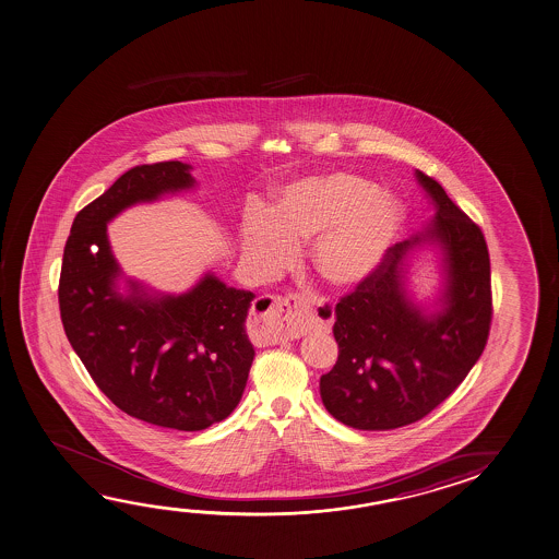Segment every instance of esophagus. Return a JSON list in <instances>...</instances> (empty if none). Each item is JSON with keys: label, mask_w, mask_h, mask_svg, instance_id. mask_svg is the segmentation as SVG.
I'll return each mask as SVG.
<instances>
[{"label": "esophagus", "mask_w": 559, "mask_h": 559, "mask_svg": "<svg viewBox=\"0 0 559 559\" xmlns=\"http://www.w3.org/2000/svg\"><path fill=\"white\" fill-rule=\"evenodd\" d=\"M269 311H281L286 316V325L283 329L284 336L304 335L310 326L311 310L300 296H259L255 301V326L263 335H269L271 329L266 325L265 313Z\"/></svg>", "instance_id": "34e87169"}]
</instances>
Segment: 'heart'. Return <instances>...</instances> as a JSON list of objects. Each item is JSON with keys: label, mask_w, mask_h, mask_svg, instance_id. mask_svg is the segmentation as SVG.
<instances>
[{"label": "heart", "mask_w": 559, "mask_h": 559, "mask_svg": "<svg viewBox=\"0 0 559 559\" xmlns=\"http://www.w3.org/2000/svg\"><path fill=\"white\" fill-rule=\"evenodd\" d=\"M403 226V209L370 181L335 173L294 181L266 211L241 221L243 258L259 276L290 265L296 243L313 240L311 259L333 286H354L378 269Z\"/></svg>", "instance_id": "b5f03b06"}]
</instances>
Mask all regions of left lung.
Instances as JSON below:
<instances>
[{"label":"left lung","mask_w":559,"mask_h":559,"mask_svg":"<svg viewBox=\"0 0 559 559\" xmlns=\"http://www.w3.org/2000/svg\"><path fill=\"white\" fill-rule=\"evenodd\" d=\"M416 178L436 218L386 249L378 269L336 304L338 358L319 379V393L329 414L356 430H395L428 416L463 383L490 335V253L480 226L428 174ZM421 239L439 241L447 266L444 311L431 319L402 288L405 251Z\"/></svg>","instance_id":"8db88e82"}]
</instances>
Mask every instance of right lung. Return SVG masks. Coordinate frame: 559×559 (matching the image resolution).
Instances as JSON below:
<instances>
[{"mask_svg": "<svg viewBox=\"0 0 559 559\" xmlns=\"http://www.w3.org/2000/svg\"><path fill=\"white\" fill-rule=\"evenodd\" d=\"M180 160L141 164L79 211L61 261L60 316L73 350L121 413L160 428L205 430L240 403L255 356L246 333L253 294L206 275L181 296L116 293L120 266L106 223L126 206L193 186Z\"/></svg>", "mask_w": 559, "mask_h": 559, "instance_id": "add662e5", "label": "right lung"}]
</instances>
